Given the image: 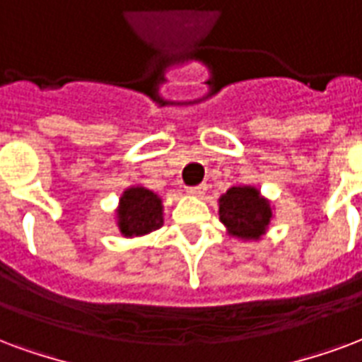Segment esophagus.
<instances>
[{
  "mask_svg": "<svg viewBox=\"0 0 362 362\" xmlns=\"http://www.w3.org/2000/svg\"><path fill=\"white\" fill-rule=\"evenodd\" d=\"M187 192H189V194H192V197H204V194H206V185H198V187H189V189H187Z\"/></svg>",
  "mask_w": 362,
  "mask_h": 362,
  "instance_id": "obj_1",
  "label": "esophagus"
}]
</instances>
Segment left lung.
Here are the masks:
<instances>
[{"label": "left lung", "instance_id": "obj_1", "mask_svg": "<svg viewBox=\"0 0 362 362\" xmlns=\"http://www.w3.org/2000/svg\"><path fill=\"white\" fill-rule=\"evenodd\" d=\"M273 219V206L255 187H230L219 198V221L240 240H259Z\"/></svg>", "mask_w": 362, "mask_h": 362}]
</instances>
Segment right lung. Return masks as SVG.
Returning <instances> with one entry per match:
<instances>
[{"mask_svg":"<svg viewBox=\"0 0 362 362\" xmlns=\"http://www.w3.org/2000/svg\"><path fill=\"white\" fill-rule=\"evenodd\" d=\"M118 229L126 238L145 236L164 225L162 198L143 185H133L122 192L116 208Z\"/></svg>","mask_w":362,"mask_h":362,"instance_id":"1","label":"right lung"}]
</instances>
